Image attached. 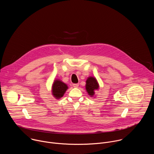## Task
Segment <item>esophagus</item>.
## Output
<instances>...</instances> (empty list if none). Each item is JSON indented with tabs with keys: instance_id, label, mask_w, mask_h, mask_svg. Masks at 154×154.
I'll return each mask as SVG.
<instances>
[{
	"instance_id": "esophagus-1",
	"label": "esophagus",
	"mask_w": 154,
	"mask_h": 154,
	"mask_svg": "<svg viewBox=\"0 0 154 154\" xmlns=\"http://www.w3.org/2000/svg\"><path fill=\"white\" fill-rule=\"evenodd\" d=\"M72 86L74 87V88H77L79 86V84L78 83H74L72 85Z\"/></svg>"
}]
</instances>
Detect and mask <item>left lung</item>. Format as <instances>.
I'll use <instances>...</instances> for the list:
<instances>
[{
	"label": "left lung",
	"instance_id": "8db88e82",
	"mask_svg": "<svg viewBox=\"0 0 154 154\" xmlns=\"http://www.w3.org/2000/svg\"><path fill=\"white\" fill-rule=\"evenodd\" d=\"M86 90L90 96H93L94 94V90L99 88V85L94 77H88L86 81Z\"/></svg>",
	"mask_w": 154,
	"mask_h": 154
}]
</instances>
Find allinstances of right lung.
Masks as SVG:
<instances>
[{
    "instance_id": "1",
    "label": "right lung",
    "mask_w": 154,
    "mask_h": 154,
    "mask_svg": "<svg viewBox=\"0 0 154 154\" xmlns=\"http://www.w3.org/2000/svg\"><path fill=\"white\" fill-rule=\"evenodd\" d=\"M68 88V86L59 80H56L52 86V94L57 99L62 97Z\"/></svg>"
}]
</instances>
